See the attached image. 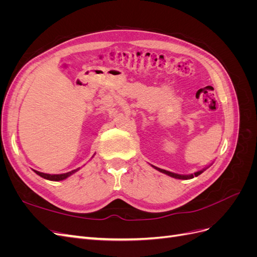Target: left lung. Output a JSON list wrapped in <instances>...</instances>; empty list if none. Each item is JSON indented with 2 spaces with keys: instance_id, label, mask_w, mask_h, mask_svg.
I'll use <instances>...</instances> for the list:
<instances>
[{
  "instance_id": "1",
  "label": "left lung",
  "mask_w": 257,
  "mask_h": 257,
  "mask_svg": "<svg viewBox=\"0 0 257 257\" xmlns=\"http://www.w3.org/2000/svg\"><path fill=\"white\" fill-rule=\"evenodd\" d=\"M153 167H154L155 169H158L159 172H161V173H164V174H166V175H168V176H170V177H173V178H176V179H182V180H186V179H192V178H194V177H197V176H199V175L205 170V169L199 170V172L194 173L193 175H178V174H174V173L167 172V170H164V169L158 168V167H155V166H153Z\"/></svg>"
}]
</instances>
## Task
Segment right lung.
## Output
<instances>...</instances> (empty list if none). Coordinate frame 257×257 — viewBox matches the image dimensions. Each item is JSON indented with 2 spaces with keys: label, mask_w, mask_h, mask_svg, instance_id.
<instances>
[{
  "label": "right lung",
  "mask_w": 257,
  "mask_h": 257,
  "mask_svg": "<svg viewBox=\"0 0 257 257\" xmlns=\"http://www.w3.org/2000/svg\"><path fill=\"white\" fill-rule=\"evenodd\" d=\"M79 168L77 169H74L72 170V172L69 173H65V174H60V175H49V174H44V173H41V172H37V170H34V172L38 175L43 177L44 179H47V180H51V181H61V180H64V179H66L67 177H69L71 175H73L74 173H76L77 170H78Z\"/></svg>",
  "instance_id": "obj_1"
}]
</instances>
